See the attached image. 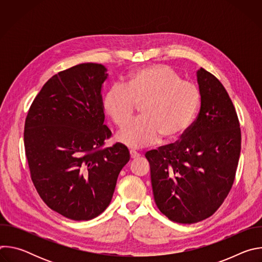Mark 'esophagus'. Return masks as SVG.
<instances>
[{
	"label": "esophagus",
	"instance_id": "obj_1",
	"mask_svg": "<svg viewBox=\"0 0 262 262\" xmlns=\"http://www.w3.org/2000/svg\"><path fill=\"white\" fill-rule=\"evenodd\" d=\"M129 155H130V158H132V159H137V158L140 157V155H139L136 150H133V149L129 151Z\"/></svg>",
	"mask_w": 262,
	"mask_h": 262
}]
</instances>
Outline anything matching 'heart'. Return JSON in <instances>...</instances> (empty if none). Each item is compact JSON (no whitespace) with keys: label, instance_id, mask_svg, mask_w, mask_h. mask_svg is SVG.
Masks as SVG:
<instances>
[{"label":"heart","instance_id":"1","mask_svg":"<svg viewBox=\"0 0 262 262\" xmlns=\"http://www.w3.org/2000/svg\"><path fill=\"white\" fill-rule=\"evenodd\" d=\"M200 90L168 65H151L129 74L125 86L112 85L103 95L105 114L120 126L142 103V117L125 124L117 140L130 147H142L183 135L193 123L200 105Z\"/></svg>","mask_w":262,"mask_h":262}]
</instances>
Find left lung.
<instances>
[{"label": "left lung", "instance_id": "1", "mask_svg": "<svg viewBox=\"0 0 262 262\" xmlns=\"http://www.w3.org/2000/svg\"><path fill=\"white\" fill-rule=\"evenodd\" d=\"M201 107L181 140L147 151L157 206L169 220L193 224L212 215L229 194L241 155L235 107L222 83L197 71Z\"/></svg>", "mask_w": 262, "mask_h": 262}]
</instances>
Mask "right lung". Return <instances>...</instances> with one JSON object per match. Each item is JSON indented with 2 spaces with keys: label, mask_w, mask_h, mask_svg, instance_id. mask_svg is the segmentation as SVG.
Returning <instances> with one entry per match:
<instances>
[{
  "label": "right lung",
  "mask_w": 262,
  "mask_h": 262,
  "mask_svg": "<svg viewBox=\"0 0 262 262\" xmlns=\"http://www.w3.org/2000/svg\"><path fill=\"white\" fill-rule=\"evenodd\" d=\"M101 64L83 63L53 76L33 100L24 142L32 181L45 203L74 221L108 206L129 161L125 145L101 148L112 135L103 124Z\"/></svg>",
  "instance_id": "right-lung-1"
}]
</instances>
